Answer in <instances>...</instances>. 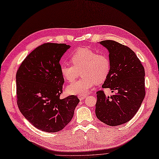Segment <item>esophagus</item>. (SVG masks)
I'll list each match as a JSON object with an SVG mask.
<instances>
[{
  "label": "esophagus",
  "instance_id": "obj_1",
  "mask_svg": "<svg viewBox=\"0 0 159 159\" xmlns=\"http://www.w3.org/2000/svg\"><path fill=\"white\" fill-rule=\"evenodd\" d=\"M86 95H84V94H83V95H79V100H84V99H85V98H86Z\"/></svg>",
  "mask_w": 159,
  "mask_h": 159
}]
</instances>
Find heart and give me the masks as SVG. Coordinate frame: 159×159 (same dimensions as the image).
<instances>
[{
    "label": "heart",
    "mask_w": 159,
    "mask_h": 159,
    "mask_svg": "<svg viewBox=\"0 0 159 159\" xmlns=\"http://www.w3.org/2000/svg\"><path fill=\"white\" fill-rule=\"evenodd\" d=\"M72 65H62L60 71L69 83L74 81L81 72L82 78L67 87L71 94L83 95L88 93L94 84L102 83L108 76L111 61L105 53H98L89 48H80L71 55Z\"/></svg>",
    "instance_id": "b5f03b06"
}]
</instances>
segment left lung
<instances>
[{
	"label": "left lung",
	"mask_w": 159,
	"mask_h": 159,
	"mask_svg": "<svg viewBox=\"0 0 159 159\" xmlns=\"http://www.w3.org/2000/svg\"><path fill=\"white\" fill-rule=\"evenodd\" d=\"M100 43L108 50L111 61L110 74L102 87L116 93L106 96L104 90L97 92L95 113L105 124L120 125L133 118L145 98V69L127 46L114 40Z\"/></svg>",
	"instance_id": "1"
}]
</instances>
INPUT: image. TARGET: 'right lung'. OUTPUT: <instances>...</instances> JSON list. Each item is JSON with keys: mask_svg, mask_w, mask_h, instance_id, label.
<instances>
[{"mask_svg": "<svg viewBox=\"0 0 159 159\" xmlns=\"http://www.w3.org/2000/svg\"><path fill=\"white\" fill-rule=\"evenodd\" d=\"M70 46L46 43L30 53L16 73V98L20 111L38 129L53 133L62 130L72 120L77 96L60 98L64 78L59 61Z\"/></svg>", "mask_w": 159, "mask_h": 159, "instance_id": "right-lung-1", "label": "right lung"}]
</instances>
